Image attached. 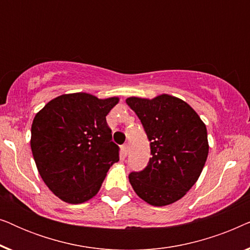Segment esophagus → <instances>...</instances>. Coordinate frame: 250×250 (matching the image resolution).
<instances>
[{
    "mask_svg": "<svg viewBox=\"0 0 250 250\" xmlns=\"http://www.w3.org/2000/svg\"><path fill=\"white\" fill-rule=\"evenodd\" d=\"M127 152H128V146L127 145L122 146V156L124 157V158L127 156Z\"/></svg>",
    "mask_w": 250,
    "mask_h": 250,
    "instance_id": "34e87169",
    "label": "esophagus"
}]
</instances>
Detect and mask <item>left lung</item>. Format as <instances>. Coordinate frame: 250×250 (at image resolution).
Segmentation results:
<instances>
[{"label": "left lung", "mask_w": 250, "mask_h": 250, "mask_svg": "<svg viewBox=\"0 0 250 250\" xmlns=\"http://www.w3.org/2000/svg\"><path fill=\"white\" fill-rule=\"evenodd\" d=\"M126 104L141 121L152 155L145 169L129 174V183L152 206L175 203L203 172L209 149L206 125L190 104L169 94L129 97Z\"/></svg>", "instance_id": "obj_1"}]
</instances>
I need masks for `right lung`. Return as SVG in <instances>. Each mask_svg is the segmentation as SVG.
Here are the masks:
<instances>
[{"label": "right lung", "mask_w": 250, "mask_h": 250, "mask_svg": "<svg viewBox=\"0 0 250 250\" xmlns=\"http://www.w3.org/2000/svg\"><path fill=\"white\" fill-rule=\"evenodd\" d=\"M118 97L62 94L34 117L30 148L47 188L68 204H82L99 192L109 168L119 160L105 116Z\"/></svg>", "instance_id": "add662e5"}]
</instances>
